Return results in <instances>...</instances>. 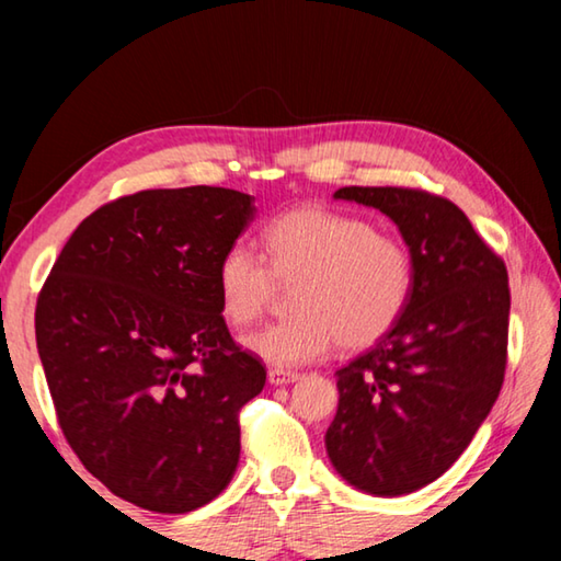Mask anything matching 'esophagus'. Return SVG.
<instances>
[{"instance_id":"esophagus-1","label":"esophagus","mask_w":561,"mask_h":561,"mask_svg":"<svg viewBox=\"0 0 561 561\" xmlns=\"http://www.w3.org/2000/svg\"><path fill=\"white\" fill-rule=\"evenodd\" d=\"M267 378H270V383H272V386H287V383L299 381V374H294V371H282V368H272V371L267 374Z\"/></svg>"}]
</instances>
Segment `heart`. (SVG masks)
Wrapping results in <instances>:
<instances>
[{
    "mask_svg": "<svg viewBox=\"0 0 561 561\" xmlns=\"http://www.w3.org/2000/svg\"><path fill=\"white\" fill-rule=\"evenodd\" d=\"M262 254L232 244L217 262L215 289L222 317L247 327L272 299L274 279L294 282L297 314L242 339L274 368L327 356L331 346L364 348L391 331L411 301L413 260L393 237L354 215L299 207L264 227Z\"/></svg>",
    "mask_w": 561,
    "mask_h": 561,
    "instance_id": "heart-1",
    "label": "heart"
}]
</instances>
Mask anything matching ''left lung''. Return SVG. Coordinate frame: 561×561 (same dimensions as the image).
<instances>
[{"label": "left lung", "instance_id": "obj_1", "mask_svg": "<svg viewBox=\"0 0 561 561\" xmlns=\"http://www.w3.org/2000/svg\"><path fill=\"white\" fill-rule=\"evenodd\" d=\"M376 207L413 260L411 301L378 344L336 371L327 453L368 495L415 492L450 468L495 405L507 364V270L458 205L413 187H341Z\"/></svg>", "mask_w": 561, "mask_h": 561}]
</instances>
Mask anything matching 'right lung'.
<instances>
[{
	"mask_svg": "<svg viewBox=\"0 0 561 561\" xmlns=\"http://www.w3.org/2000/svg\"><path fill=\"white\" fill-rule=\"evenodd\" d=\"M227 187L140 190L76 227L36 299V348L66 440L133 505L183 515L240 460L267 371L234 344L217 262L254 217Z\"/></svg>",
	"mask_w": 561,
	"mask_h": 561,
	"instance_id": "add662e5",
	"label": "right lung"
}]
</instances>
